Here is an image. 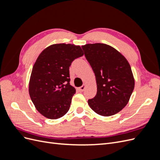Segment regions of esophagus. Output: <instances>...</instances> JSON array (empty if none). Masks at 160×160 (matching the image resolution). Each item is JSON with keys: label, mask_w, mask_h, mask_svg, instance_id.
Instances as JSON below:
<instances>
[{"label": "esophagus", "mask_w": 160, "mask_h": 160, "mask_svg": "<svg viewBox=\"0 0 160 160\" xmlns=\"http://www.w3.org/2000/svg\"><path fill=\"white\" fill-rule=\"evenodd\" d=\"M85 88H86V85H85V84H83L81 87H80V88H79V91H83L85 89Z\"/></svg>", "instance_id": "esophagus-1"}]
</instances>
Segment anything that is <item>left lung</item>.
Returning <instances> with one entry per match:
<instances>
[{
	"label": "left lung",
	"mask_w": 160,
	"mask_h": 160,
	"mask_svg": "<svg viewBox=\"0 0 160 160\" xmlns=\"http://www.w3.org/2000/svg\"><path fill=\"white\" fill-rule=\"evenodd\" d=\"M85 58L93 69L97 94L88 100L96 113L108 117L122 110L130 99L135 80L125 57L113 47L103 43L82 46Z\"/></svg>",
	"instance_id": "1"
}]
</instances>
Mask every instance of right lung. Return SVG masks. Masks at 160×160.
<instances>
[{
	"label": "right lung",
	"instance_id": "obj_1",
	"mask_svg": "<svg viewBox=\"0 0 160 160\" xmlns=\"http://www.w3.org/2000/svg\"><path fill=\"white\" fill-rule=\"evenodd\" d=\"M83 55L79 45H51L38 55L33 65L28 85L35 108L45 118L56 119L69 111L76 90L70 85L69 67Z\"/></svg>",
	"mask_w": 160,
	"mask_h": 160
}]
</instances>
